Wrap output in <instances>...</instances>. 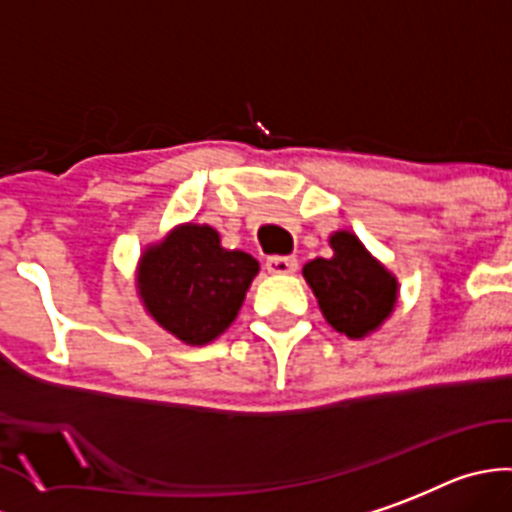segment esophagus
<instances>
[{"instance_id":"obj_1","label":"esophagus","mask_w":512,"mask_h":512,"mask_svg":"<svg viewBox=\"0 0 512 512\" xmlns=\"http://www.w3.org/2000/svg\"><path fill=\"white\" fill-rule=\"evenodd\" d=\"M298 270V260L296 257H270L267 260V273L273 275H290Z\"/></svg>"}]
</instances>
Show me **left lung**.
Instances as JSON below:
<instances>
[{"mask_svg":"<svg viewBox=\"0 0 512 512\" xmlns=\"http://www.w3.org/2000/svg\"><path fill=\"white\" fill-rule=\"evenodd\" d=\"M331 257H316L303 265L324 319L349 339L375 334L398 303V278L367 250L359 237L339 229L329 237Z\"/></svg>","mask_w":512,"mask_h":512,"instance_id":"1","label":"left lung"}]
</instances>
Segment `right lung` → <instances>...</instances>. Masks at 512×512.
I'll list each match as a JSON object with an SVG mask.
<instances>
[{"mask_svg": "<svg viewBox=\"0 0 512 512\" xmlns=\"http://www.w3.org/2000/svg\"><path fill=\"white\" fill-rule=\"evenodd\" d=\"M257 273L260 262L222 247L214 227L186 222L142 250L135 288L160 329L204 347L232 326Z\"/></svg>", "mask_w": 512, "mask_h": 512, "instance_id": "1", "label": "right lung"}]
</instances>
